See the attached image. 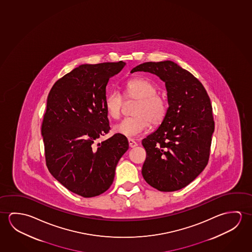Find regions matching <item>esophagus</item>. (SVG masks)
Here are the masks:
<instances>
[{
    "label": "esophagus",
    "mask_w": 252,
    "mask_h": 252,
    "mask_svg": "<svg viewBox=\"0 0 252 252\" xmlns=\"http://www.w3.org/2000/svg\"><path fill=\"white\" fill-rule=\"evenodd\" d=\"M128 145H129V147L130 148H135L136 146H137V144H136V142L134 141V140L131 139V138H128Z\"/></svg>",
    "instance_id": "1"
}]
</instances>
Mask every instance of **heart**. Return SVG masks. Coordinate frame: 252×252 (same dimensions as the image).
<instances>
[{
  "label": "heart",
  "instance_id": "1",
  "mask_svg": "<svg viewBox=\"0 0 252 252\" xmlns=\"http://www.w3.org/2000/svg\"><path fill=\"white\" fill-rule=\"evenodd\" d=\"M126 100H136L132 110L133 117L126 118L114 126L116 134L126 136H136L144 131L150 124L159 125L167 114V100L158 93V87L144 78L127 81L124 86ZM124 107V99L119 93L110 92L104 100V108L109 118L118 119Z\"/></svg>",
  "mask_w": 252,
  "mask_h": 252
}]
</instances>
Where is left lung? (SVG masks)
<instances>
[{"label": "left lung", "mask_w": 252, "mask_h": 252, "mask_svg": "<svg viewBox=\"0 0 252 252\" xmlns=\"http://www.w3.org/2000/svg\"><path fill=\"white\" fill-rule=\"evenodd\" d=\"M156 74L165 83L167 114L142 141V174L152 188L173 192L195 180L208 164L215 130L211 101L198 79L171 60L146 62L131 70Z\"/></svg>", "instance_id": "left-lung-1"}]
</instances>
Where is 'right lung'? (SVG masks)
I'll use <instances>...</instances> for the list:
<instances>
[{
  "label": "right lung",
  "mask_w": 252,
  "mask_h": 252,
  "mask_svg": "<svg viewBox=\"0 0 252 252\" xmlns=\"http://www.w3.org/2000/svg\"><path fill=\"white\" fill-rule=\"evenodd\" d=\"M125 64H81L49 93L41 128L46 165L60 184L85 198L110 188L117 163L128 151L127 137L119 134L95 144L110 129L104 108L108 80Z\"/></svg>",
  "instance_id": "add662e5"
}]
</instances>
